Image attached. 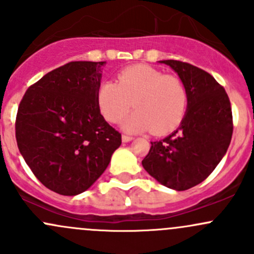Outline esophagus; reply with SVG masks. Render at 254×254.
I'll return each instance as SVG.
<instances>
[{
  "instance_id": "1",
  "label": "esophagus",
  "mask_w": 254,
  "mask_h": 254,
  "mask_svg": "<svg viewBox=\"0 0 254 254\" xmlns=\"http://www.w3.org/2000/svg\"><path fill=\"white\" fill-rule=\"evenodd\" d=\"M132 139H134V137L129 136V135H123V136H122L123 142H129V141H131Z\"/></svg>"
}]
</instances>
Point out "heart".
Here are the masks:
<instances>
[{"label":"heart","instance_id":"b5f03b06","mask_svg":"<svg viewBox=\"0 0 254 254\" xmlns=\"http://www.w3.org/2000/svg\"><path fill=\"white\" fill-rule=\"evenodd\" d=\"M99 111L109 123H118L132 107L122 127L127 132L152 130L166 134L183 120L188 106L186 84L176 75H165L148 65H134L118 73L117 82L104 81L97 93Z\"/></svg>","mask_w":254,"mask_h":254}]
</instances>
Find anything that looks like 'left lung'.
I'll list each match as a JSON object with an SVG mask.
<instances>
[{"mask_svg":"<svg viewBox=\"0 0 254 254\" xmlns=\"http://www.w3.org/2000/svg\"><path fill=\"white\" fill-rule=\"evenodd\" d=\"M175 70L186 84L188 106L178 129L151 142L142 166L162 186L187 190L210 176L231 142V103L210 73L177 60L158 61Z\"/></svg>","mask_w":254,"mask_h":254,"instance_id":"obj_1","label":"left lung"}]
</instances>
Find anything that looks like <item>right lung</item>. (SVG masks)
Segmentation results:
<instances>
[{
    "label": "right lung",
    "mask_w": 254,
    "mask_h": 254,
    "mask_svg": "<svg viewBox=\"0 0 254 254\" xmlns=\"http://www.w3.org/2000/svg\"><path fill=\"white\" fill-rule=\"evenodd\" d=\"M106 61H72L29 87L18 107L20 155L47 188L77 195L108 167L122 135L104 120L97 93Z\"/></svg>",
    "instance_id": "add662e5"
}]
</instances>
